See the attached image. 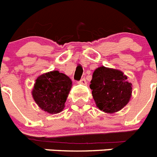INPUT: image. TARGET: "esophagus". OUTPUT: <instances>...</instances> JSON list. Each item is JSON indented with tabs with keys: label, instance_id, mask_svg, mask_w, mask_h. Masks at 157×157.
<instances>
[{
	"label": "esophagus",
	"instance_id": "34e87169",
	"mask_svg": "<svg viewBox=\"0 0 157 157\" xmlns=\"http://www.w3.org/2000/svg\"><path fill=\"white\" fill-rule=\"evenodd\" d=\"M78 82H79L80 84H82V85H86V80L85 78H82Z\"/></svg>",
	"mask_w": 157,
	"mask_h": 157
}]
</instances>
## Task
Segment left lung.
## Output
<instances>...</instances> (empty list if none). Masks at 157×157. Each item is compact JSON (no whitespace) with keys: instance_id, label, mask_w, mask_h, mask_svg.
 <instances>
[{"instance_id":"obj_1","label":"left lung","mask_w":157,"mask_h":157,"mask_svg":"<svg viewBox=\"0 0 157 157\" xmlns=\"http://www.w3.org/2000/svg\"><path fill=\"white\" fill-rule=\"evenodd\" d=\"M90 87L97 106L105 113H114L127 105L132 83L123 72L101 67L95 70Z\"/></svg>"}]
</instances>
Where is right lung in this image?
Listing matches in <instances>:
<instances>
[{"label": "right lung", "instance_id": "right-lung-1", "mask_svg": "<svg viewBox=\"0 0 157 157\" xmlns=\"http://www.w3.org/2000/svg\"><path fill=\"white\" fill-rule=\"evenodd\" d=\"M71 83L69 77L58 71L44 74L36 80L33 98L45 112L58 113L63 109Z\"/></svg>", "mask_w": 157, "mask_h": 157}]
</instances>
